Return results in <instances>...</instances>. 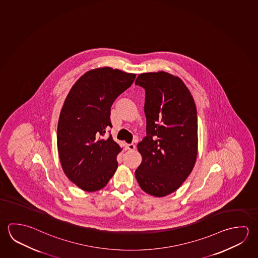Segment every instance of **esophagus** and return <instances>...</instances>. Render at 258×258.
Masks as SVG:
<instances>
[{"label":"esophagus","mask_w":258,"mask_h":258,"mask_svg":"<svg viewBox=\"0 0 258 258\" xmlns=\"http://www.w3.org/2000/svg\"><path fill=\"white\" fill-rule=\"evenodd\" d=\"M135 145L134 144H127V146H126V149L130 150V151L135 150Z\"/></svg>","instance_id":"1"}]
</instances>
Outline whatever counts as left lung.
<instances>
[{
  "mask_svg": "<svg viewBox=\"0 0 258 258\" xmlns=\"http://www.w3.org/2000/svg\"><path fill=\"white\" fill-rule=\"evenodd\" d=\"M136 85L146 91L147 136L138 144L140 187L154 197L176 191L189 176L198 156V116L184 82L165 72L142 73Z\"/></svg>",
  "mask_w": 258,
  "mask_h": 258,
  "instance_id": "1",
  "label": "left lung"
}]
</instances>
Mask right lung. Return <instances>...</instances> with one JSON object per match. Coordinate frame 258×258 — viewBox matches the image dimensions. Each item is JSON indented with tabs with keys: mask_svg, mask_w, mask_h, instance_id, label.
Here are the masks:
<instances>
[{
	"mask_svg": "<svg viewBox=\"0 0 258 258\" xmlns=\"http://www.w3.org/2000/svg\"><path fill=\"white\" fill-rule=\"evenodd\" d=\"M117 69H95L82 75L69 92L59 114L57 146L65 175L82 190L104 187L117 170L120 147L111 135L110 108L135 80Z\"/></svg>",
	"mask_w": 258,
	"mask_h": 258,
	"instance_id": "right-lung-1",
	"label": "right lung"
}]
</instances>
